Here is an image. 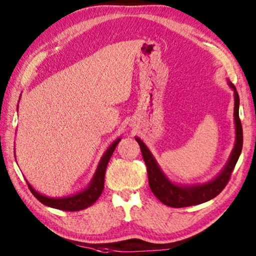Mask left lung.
<instances>
[{"label": "left lung", "instance_id": "1", "mask_svg": "<svg viewBox=\"0 0 256 256\" xmlns=\"http://www.w3.org/2000/svg\"><path fill=\"white\" fill-rule=\"evenodd\" d=\"M230 88L234 94V128H236V140L230 158L222 171L212 180L202 182V184L180 185L168 178L163 172L161 166H158L152 152L138 136H136V142L139 144L141 152H142L144 161L147 166L148 182L152 192L158 199L169 207L182 208L188 206H196L204 204L218 196L226 188L228 179L234 171L242 150V128L239 120V95L236 87L231 82H228Z\"/></svg>", "mask_w": 256, "mask_h": 256}]
</instances>
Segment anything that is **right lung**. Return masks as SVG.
Wrapping results in <instances>:
<instances>
[{
	"label": "right lung",
	"mask_w": 256,
	"mask_h": 256,
	"mask_svg": "<svg viewBox=\"0 0 256 256\" xmlns=\"http://www.w3.org/2000/svg\"><path fill=\"white\" fill-rule=\"evenodd\" d=\"M120 141V138L116 139L114 142L108 147V150L102 155V158L98 162V166L95 170V174L90 184L79 192L71 194V196H62V198H50L46 196L44 194L38 192V190L32 188V185L30 184L28 182V188L34 196L39 200L41 204L50 208L60 209V210H66V212H78L82 210V209L90 207L92 204L96 201L98 198H100L102 190L104 188V176H106V166H108V162L110 158H112L114 150H115L116 146L118 142Z\"/></svg>",
	"instance_id": "1"
}]
</instances>
